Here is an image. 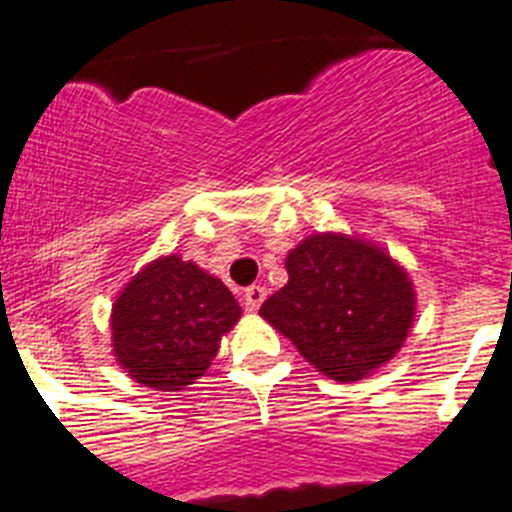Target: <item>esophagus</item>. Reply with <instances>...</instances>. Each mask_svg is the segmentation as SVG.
<instances>
[{"mask_svg":"<svg viewBox=\"0 0 512 512\" xmlns=\"http://www.w3.org/2000/svg\"><path fill=\"white\" fill-rule=\"evenodd\" d=\"M267 290L262 288V285H250V288L245 290V296H242V303H245L247 311H257V308L262 306V301H265Z\"/></svg>","mask_w":512,"mask_h":512,"instance_id":"esophagus-1","label":"esophagus"}]
</instances>
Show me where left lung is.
<instances>
[{"instance_id": "1", "label": "left lung", "mask_w": 512, "mask_h": 512, "mask_svg": "<svg viewBox=\"0 0 512 512\" xmlns=\"http://www.w3.org/2000/svg\"><path fill=\"white\" fill-rule=\"evenodd\" d=\"M288 283L260 316L301 357L336 382L372 375L395 357L416 319L403 267L380 247L339 232H316L285 257Z\"/></svg>"}]
</instances>
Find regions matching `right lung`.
Listing matches in <instances>:
<instances>
[{"label":"right lung","instance_id":"add662e5","mask_svg":"<svg viewBox=\"0 0 512 512\" xmlns=\"http://www.w3.org/2000/svg\"><path fill=\"white\" fill-rule=\"evenodd\" d=\"M239 316L242 306L216 275L178 255L158 257L114 301V357L145 388L186 390L209 370Z\"/></svg>","mask_w":512,"mask_h":512}]
</instances>
